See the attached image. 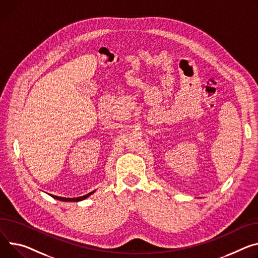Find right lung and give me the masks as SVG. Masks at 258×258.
I'll return each mask as SVG.
<instances>
[{"instance_id": "right-lung-1", "label": "right lung", "mask_w": 258, "mask_h": 258, "mask_svg": "<svg viewBox=\"0 0 258 258\" xmlns=\"http://www.w3.org/2000/svg\"><path fill=\"white\" fill-rule=\"evenodd\" d=\"M96 190H93L85 196H82V197H79V198H61V197H56V196H53V195H49L50 197H52L53 199L55 200H58V201H61V202H80V201H83L85 200L86 198H88L90 195H92L93 192H95Z\"/></svg>"}]
</instances>
